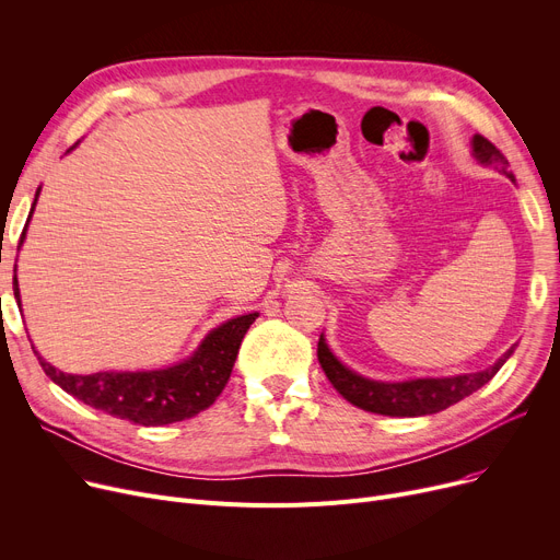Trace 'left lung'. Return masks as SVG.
<instances>
[{"mask_svg":"<svg viewBox=\"0 0 560 560\" xmlns=\"http://www.w3.org/2000/svg\"><path fill=\"white\" fill-rule=\"evenodd\" d=\"M472 147H475L477 161H481L483 165L499 167V172L509 174L513 179V174L506 172V167H509L506 156L499 152L488 138L477 133L472 138ZM511 354H513V349H509L502 359L483 372L458 374V376H447V378H413V381H401V384H384V381H370L357 372L347 370L331 354L322 336L317 342V361H319L322 370H325L327 378L334 384V388L349 404L368 410V413L390 416V418L431 416V413H438V410L450 408L452 404L465 399L467 395H472L481 386H486L488 381L499 372V368L506 363V359Z\"/></svg>","mask_w":560,"mask_h":560,"instance_id":"1","label":"left lung"}]
</instances>
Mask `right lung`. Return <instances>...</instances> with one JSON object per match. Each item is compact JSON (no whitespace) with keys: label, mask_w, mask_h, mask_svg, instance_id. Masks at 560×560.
Listing matches in <instances>:
<instances>
[{"label":"right lung","mask_w":560,"mask_h":560,"mask_svg":"<svg viewBox=\"0 0 560 560\" xmlns=\"http://www.w3.org/2000/svg\"><path fill=\"white\" fill-rule=\"evenodd\" d=\"M22 241L24 231L20 245ZM13 290L15 300H20L18 279L13 281ZM256 317L258 313H249L224 322L222 327L203 338L188 361L165 370L95 372L81 376L56 370L38 357V351L36 357L54 384L83 404L133 424L161 427L195 418L199 410L209 408L220 397L231 376L235 357H238L241 342Z\"/></svg>","instance_id":"add662e5"}]
</instances>
